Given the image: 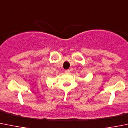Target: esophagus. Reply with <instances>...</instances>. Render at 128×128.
<instances>
[{"instance_id": "1", "label": "esophagus", "mask_w": 128, "mask_h": 128, "mask_svg": "<svg viewBox=\"0 0 128 128\" xmlns=\"http://www.w3.org/2000/svg\"><path fill=\"white\" fill-rule=\"evenodd\" d=\"M69 72H70V70H69V69H66V70H65L66 73H69Z\"/></svg>"}]
</instances>
